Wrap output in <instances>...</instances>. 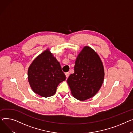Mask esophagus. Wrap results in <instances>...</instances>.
Masks as SVG:
<instances>
[{
    "label": "esophagus",
    "instance_id": "1",
    "mask_svg": "<svg viewBox=\"0 0 133 133\" xmlns=\"http://www.w3.org/2000/svg\"><path fill=\"white\" fill-rule=\"evenodd\" d=\"M65 75H66V78H67L69 77V72H67V73H65Z\"/></svg>",
    "mask_w": 133,
    "mask_h": 133
}]
</instances>
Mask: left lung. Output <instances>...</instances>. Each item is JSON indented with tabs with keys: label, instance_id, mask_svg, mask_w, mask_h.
Here are the masks:
<instances>
[{
	"label": "left lung",
	"instance_id": "left-lung-1",
	"mask_svg": "<svg viewBox=\"0 0 133 133\" xmlns=\"http://www.w3.org/2000/svg\"><path fill=\"white\" fill-rule=\"evenodd\" d=\"M104 78V69L100 57L92 48L85 46L77 56L74 73L67 82L74 98L83 101L98 92Z\"/></svg>",
	"mask_w": 133,
	"mask_h": 133
}]
</instances>
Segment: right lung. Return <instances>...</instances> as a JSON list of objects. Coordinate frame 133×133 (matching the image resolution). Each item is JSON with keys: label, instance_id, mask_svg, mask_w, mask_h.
<instances>
[{"label": "right lung", "instance_id": "obj_1", "mask_svg": "<svg viewBox=\"0 0 133 133\" xmlns=\"http://www.w3.org/2000/svg\"><path fill=\"white\" fill-rule=\"evenodd\" d=\"M28 78L33 91L43 97L54 95L66 76L60 64L48 49L35 58L29 67Z\"/></svg>", "mask_w": 133, "mask_h": 133}]
</instances>
